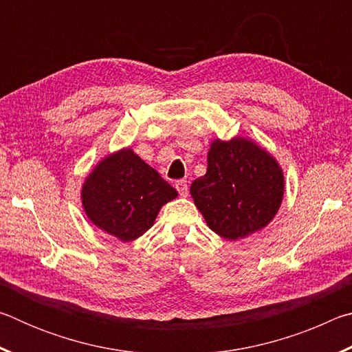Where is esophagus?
<instances>
[{
    "label": "esophagus",
    "instance_id": "34e87169",
    "mask_svg": "<svg viewBox=\"0 0 352 352\" xmlns=\"http://www.w3.org/2000/svg\"><path fill=\"white\" fill-rule=\"evenodd\" d=\"M175 189L178 190V194H180L182 197H186V195H188V183H186V180H178L175 183Z\"/></svg>",
    "mask_w": 352,
    "mask_h": 352
}]
</instances>
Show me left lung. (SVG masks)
<instances>
[{"label": "left lung", "instance_id": "obj_1", "mask_svg": "<svg viewBox=\"0 0 352 352\" xmlns=\"http://www.w3.org/2000/svg\"><path fill=\"white\" fill-rule=\"evenodd\" d=\"M284 189L278 160L253 140L234 136L211 142L206 174L190 184V195L214 233L237 241L275 219Z\"/></svg>", "mask_w": 352, "mask_h": 352}]
</instances>
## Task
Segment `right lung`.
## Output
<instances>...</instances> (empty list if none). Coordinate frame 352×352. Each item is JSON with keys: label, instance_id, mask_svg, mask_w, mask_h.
<instances>
[{"label": "right lung", "instance_id": "add662e5", "mask_svg": "<svg viewBox=\"0 0 352 352\" xmlns=\"http://www.w3.org/2000/svg\"><path fill=\"white\" fill-rule=\"evenodd\" d=\"M177 195L132 147L105 155L85 177L80 190L88 220L122 242H132L151 230L160 210Z\"/></svg>", "mask_w": 352, "mask_h": 352}]
</instances>
